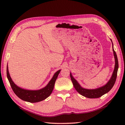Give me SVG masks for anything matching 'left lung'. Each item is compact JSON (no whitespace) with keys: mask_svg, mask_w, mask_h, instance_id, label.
Here are the masks:
<instances>
[{"mask_svg":"<svg viewBox=\"0 0 125 125\" xmlns=\"http://www.w3.org/2000/svg\"><path fill=\"white\" fill-rule=\"evenodd\" d=\"M111 41L112 43V40L111 39ZM112 48H113V52L114 54V57H115V69H114L113 72L111 77L110 78V80L108 81L107 83L104 85V86L98 87L97 89H87L82 87L81 85L78 83V82L77 81L76 79L73 78L71 73H70V78L72 81L73 86L75 87L76 91H77L79 94L83 95L84 97H85L86 98H97L102 97L103 95L107 94V92H109L111 89L112 88L114 85L115 84V82L116 81V76H117V73L118 70L119 68L118 65V60L117 58V56H116V52H115V50L113 48V44L112 43Z\"/></svg>","mask_w":125,"mask_h":125,"instance_id":"obj_1","label":"left lung"}]
</instances>
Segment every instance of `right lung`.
<instances>
[{
  "mask_svg": "<svg viewBox=\"0 0 125 125\" xmlns=\"http://www.w3.org/2000/svg\"><path fill=\"white\" fill-rule=\"evenodd\" d=\"M60 71L61 70H59L54 73L51 80L43 88L37 90H30L22 89L21 87L17 86L14 83V82L12 81L11 77H10L8 65H7V77L13 92L20 99L24 100L25 102L31 103L41 102V101L46 99L51 94L52 90L54 89L56 80Z\"/></svg>",
  "mask_w": 125,
  "mask_h": 125,
  "instance_id": "add662e5",
  "label": "right lung"
}]
</instances>
